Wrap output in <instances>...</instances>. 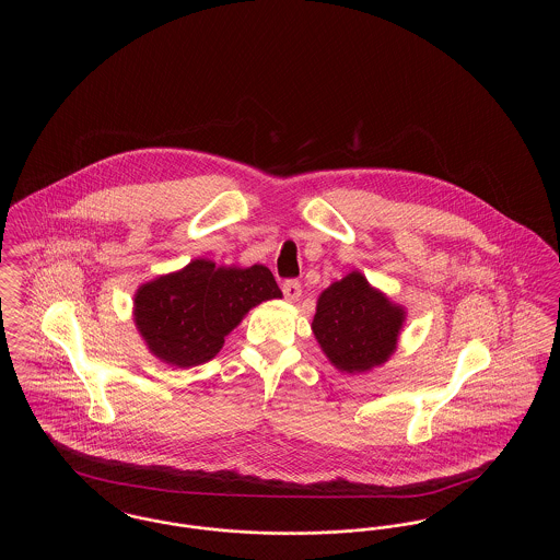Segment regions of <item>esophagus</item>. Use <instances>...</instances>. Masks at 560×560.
<instances>
[{
  "label": "esophagus",
  "mask_w": 560,
  "mask_h": 560,
  "mask_svg": "<svg viewBox=\"0 0 560 560\" xmlns=\"http://www.w3.org/2000/svg\"><path fill=\"white\" fill-rule=\"evenodd\" d=\"M281 290H283V295H285L288 300H298V298L302 295V285H300V281H295V279L283 281Z\"/></svg>",
  "instance_id": "34e87169"
}]
</instances>
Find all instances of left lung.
Returning <instances> with one entry per match:
<instances>
[{
	"label": "left lung",
	"mask_w": 560,
	"mask_h": 560,
	"mask_svg": "<svg viewBox=\"0 0 560 560\" xmlns=\"http://www.w3.org/2000/svg\"><path fill=\"white\" fill-rule=\"evenodd\" d=\"M402 319L400 306L350 272L320 293L313 331L338 370L368 372L395 352Z\"/></svg>",
	"instance_id": "left-lung-1"
}]
</instances>
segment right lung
Returning a JSON list of instances; mask_svg holds the SVG:
<instances>
[{
  "label": "right lung",
  "instance_id": "add662e5",
  "mask_svg": "<svg viewBox=\"0 0 560 560\" xmlns=\"http://www.w3.org/2000/svg\"><path fill=\"white\" fill-rule=\"evenodd\" d=\"M272 298H281V290L262 265L218 268L212 260H192L138 290L133 320L161 361L192 368L213 359L243 315Z\"/></svg>",
  "mask_w": 560,
  "mask_h": 560
}]
</instances>
